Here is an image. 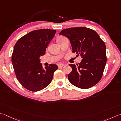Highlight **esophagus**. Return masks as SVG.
<instances>
[{"label": "esophagus", "mask_w": 121, "mask_h": 121, "mask_svg": "<svg viewBox=\"0 0 121 121\" xmlns=\"http://www.w3.org/2000/svg\"><path fill=\"white\" fill-rule=\"evenodd\" d=\"M63 66H65V65H63V64H58V67L59 68H62Z\"/></svg>", "instance_id": "1"}]
</instances>
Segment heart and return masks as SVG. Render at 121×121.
Returning a JSON list of instances; mask_svg holds the SVG:
<instances>
[{
	"label": "heart",
	"instance_id": "obj_1",
	"mask_svg": "<svg viewBox=\"0 0 121 121\" xmlns=\"http://www.w3.org/2000/svg\"><path fill=\"white\" fill-rule=\"evenodd\" d=\"M64 38H65V37H58L57 38H56V42H57L59 44H60V42H61V41H62V40Z\"/></svg>",
	"mask_w": 121,
	"mask_h": 121
}]
</instances>
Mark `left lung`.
<instances>
[{
	"label": "left lung",
	"instance_id": "1",
	"mask_svg": "<svg viewBox=\"0 0 121 121\" xmlns=\"http://www.w3.org/2000/svg\"><path fill=\"white\" fill-rule=\"evenodd\" d=\"M59 34L69 39L73 52L83 58L77 65H69L72 68L68 75L71 83L83 89L95 86L102 77L107 60L104 42L95 31L86 27L68 28Z\"/></svg>",
	"mask_w": 121,
	"mask_h": 121
}]
</instances>
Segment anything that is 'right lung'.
Segmentation results:
<instances>
[{"mask_svg":"<svg viewBox=\"0 0 121 121\" xmlns=\"http://www.w3.org/2000/svg\"><path fill=\"white\" fill-rule=\"evenodd\" d=\"M56 32L47 29L32 31L20 38L14 47L11 57L14 71L18 81L28 90L37 92L45 88L57 70L56 65L42 68L39 59Z\"/></svg>","mask_w":121,"mask_h":121,"instance_id":"obj_1","label":"right lung"}]
</instances>
